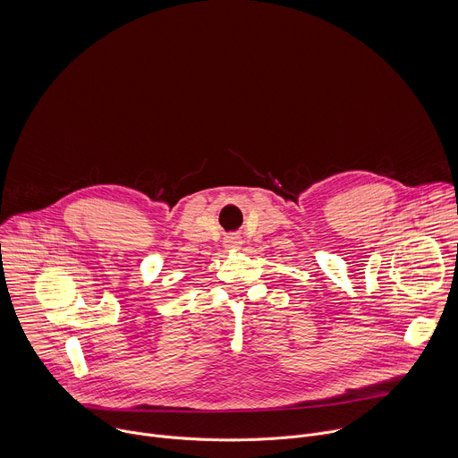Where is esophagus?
<instances>
[{"label": "esophagus", "instance_id": "esophagus-1", "mask_svg": "<svg viewBox=\"0 0 458 458\" xmlns=\"http://www.w3.org/2000/svg\"><path fill=\"white\" fill-rule=\"evenodd\" d=\"M223 242H225L226 250H233V248H239L242 241H241V237L237 233H232V235H226Z\"/></svg>", "mask_w": 458, "mask_h": 458}]
</instances>
